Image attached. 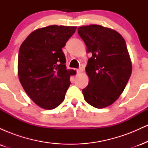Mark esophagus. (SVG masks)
Returning <instances> with one entry per match:
<instances>
[{"mask_svg":"<svg viewBox=\"0 0 148 148\" xmlns=\"http://www.w3.org/2000/svg\"><path fill=\"white\" fill-rule=\"evenodd\" d=\"M83 72H84V68L83 67H81V68L77 69V73L78 74H80V73H82Z\"/></svg>","mask_w":148,"mask_h":148,"instance_id":"34e87169","label":"esophagus"}]
</instances>
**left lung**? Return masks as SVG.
<instances>
[{
	"label": "left lung",
	"mask_w": 148,
	"mask_h": 148,
	"mask_svg": "<svg viewBox=\"0 0 148 148\" xmlns=\"http://www.w3.org/2000/svg\"><path fill=\"white\" fill-rule=\"evenodd\" d=\"M92 57L86 67L89 83L82 92L91 106L103 108L113 104L126 87L132 64L125 40L116 30L100 25L78 28Z\"/></svg>",
	"instance_id": "left-lung-1"
}]
</instances>
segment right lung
Listing matches in <instances>:
<instances>
[{"label": "right lung", "instance_id": "add662e5", "mask_svg": "<svg viewBox=\"0 0 148 148\" xmlns=\"http://www.w3.org/2000/svg\"><path fill=\"white\" fill-rule=\"evenodd\" d=\"M76 26L53 25L36 29L20 47L18 76L30 98L44 109L58 106L76 72L66 69L62 48L75 33Z\"/></svg>", "mask_w": 148, "mask_h": 148}]
</instances>
